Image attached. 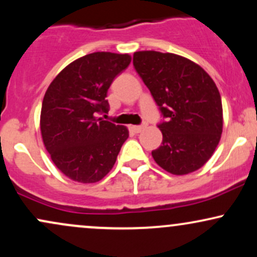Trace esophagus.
<instances>
[{
	"label": "esophagus",
	"mask_w": 257,
	"mask_h": 257,
	"mask_svg": "<svg viewBox=\"0 0 257 257\" xmlns=\"http://www.w3.org/2000/svg\"><path fill=\"white\" fill-rule=\"evenodd\" d=\"M145 128H146V124H145V123H144V124L133 126V131H134L135 133H140L141 131H144V129H145Z\"/></svg>",
	"instance_id": "34e87169"
}]
</instances>
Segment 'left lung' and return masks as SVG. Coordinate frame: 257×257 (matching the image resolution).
<instances>
[{"label": "left lung", "instance_id": "8db88e82", "mask_svg": "<svg viewBox=\"0 0 257 257\" xmlns=\"http://www.w3.org/2000/svg\"><path fill=\"white\" fill-rule=\"evenodd\" d=\"M133 65L163 118L157 124L163 141L152 151L156 163L175 175L199 169L222 133L216 84L199 65L172 53L135 52Z\"/></svg>", "mask_w": 257, "mask_h": 257}]
</instances>
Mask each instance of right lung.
Wrapping results in <instances>:
<instances>
[{
    "instance_id": "right-lung-1",
    "label": "right lung",
    "mask_w": 257,
    "mask_h": 257,
    "mask_svg": "<svg viewBox=\"0 0 257 257\" xmlns=\"http://www.w3.org/2000/svg\"><path fill=\"white\" fill-rule=\"evenodd\" d=\"M131 55L96 52L67 65L44 94L41 133L47 151L61 173L91 184L113 167L129 137L125 126L104 120L107 90L131 64Z\"/></svg>"
}]
</instances>
